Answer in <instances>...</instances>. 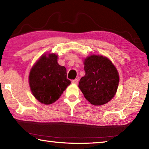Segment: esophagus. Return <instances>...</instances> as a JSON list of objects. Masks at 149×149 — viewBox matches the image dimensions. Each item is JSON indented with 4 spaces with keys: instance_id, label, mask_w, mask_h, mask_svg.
<instances>
[{
    "instance_id": "34e87169",
    "label": "esophagus",
    "mask_w": 149,
    "mask_h": 149,
    "mask_svg": "<svg viewBox=\"0 0 149 149\" xmlns=\"http://www.w3.org/2000/svg\"><path fill=\"white\" fill-rule=\"evenodd\" d=\"M72 83L74 84H78V79H75L74 80H72Z\"/></svg>"
}]
</instances>
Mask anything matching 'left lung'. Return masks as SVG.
Wrapping results in <instances>:
<instances>
[{"label":"left lung","instance_id":"8db88e82","mask_svg":"<svg viewBox=\"0 0 149 149\" xmlns=\"http://www.w3.org/2000/svg\"><path fill=\"white\" fill-rule=\"evenodd\" d=\"M85 75L81 78L79 87L88 101L93 105L109 102L117 91L119 75L107 58L92 55L84 61Z\"/></svg>","mask_w":149,"mask_h":149}]
</instances>
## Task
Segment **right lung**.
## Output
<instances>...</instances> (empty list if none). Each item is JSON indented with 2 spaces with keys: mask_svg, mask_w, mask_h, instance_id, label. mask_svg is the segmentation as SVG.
<instances>
[{
  "mask_svg": "<svg viewBox=\"0 0 149 149\" xmlns=\"http://www.w3.org/2000/svg\"><path fill=\"white\" fill-rule=\"evenodd\" d=\"M58 56L50 54L40 58L29 74L31 91L40 102L50 104L54 102L71 84L67 79L66 69L57 62Z\"/></svg>",
  "mask_w": 149,
  "mask_h": 149,
  "instance_id": "1",
  "label": "right lung"
}]
</instances>
